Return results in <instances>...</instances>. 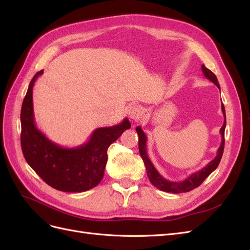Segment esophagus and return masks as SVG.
I'll return each mask as SVG.
<instances>
[{
    "instance_id": "esophagus-1",
    "label": "esophagus",
    "mask_w": 250,
    "mask_h": 250,
    "mask_svg": "<svg viewBox=\"0 0 250 250\" xmlns=\"http://www.w3.org/2000/svg\"><path fill=\"white\" fill-rule=\"evenodd\" d=\"M127 115L132 121H139L143 116V108L139 105H130L127 109Z\"/></svg>"
}]
</instances>
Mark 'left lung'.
<instances>
[{"label":"left lung","mask_w":250,"mask_h":250,"mask_svg":"<svg viewBox=\"0 0 250 250\" xmlns=\"http://www.w3.org/2000/svg\"><path fill=\"white\" fill-rule=\"evenodd\" d=\"M201 70H202V73L204 76H206V78L210 80L214 83V84L217 85V87L219 89H220V85H219V82H218L216 75L211 71H209L208 69H207V67L204 66V64L201 65ZM221 109H222L223 116H224V122H223V125L220 129L222 141L220 144V147L218 148L216 157L213 161L209 162L208 164V166H206V167L202 168L201 170H199L197 172L191 174V175L188 178L181 180V181H170L168 179L164 178L161 174L158 173V171L155 169L153 164L151 163L150 158L147 154V147H146L147 137H146L145 132L142 130L141 126H138L137 128H135V130H137L138 135H139L140 154L143 158L144 164H145L147 175H148V178H149L151 184L164 192H169V193H174V194L186 193V192H190V191L194 190L195 188L199 187L203 183V180L206 179L211 172L217 169L219 163H220V161H221L223 150H224V131H225V126H226V116H225V108H224L223 103L221 105Z\"/></svg>","instance_id":"obj_1"}]
</instances>
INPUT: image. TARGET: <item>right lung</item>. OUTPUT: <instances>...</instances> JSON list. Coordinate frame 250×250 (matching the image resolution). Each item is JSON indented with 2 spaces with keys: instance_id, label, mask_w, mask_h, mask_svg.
<instances>
[{
  "instance_id": "add662e5",
  "label": "right lung",
  "mask_w": 250,
  "mask_h": 250,
  "mask_svg": "<svg viewBox=\"0 0 250 250\" xmlns=\"http://www.w3.org/2000/svg\"><path fill=\"white\" fill-rule=\"evenodd\" d=\"M43 73L37 72L22 101L21 145L28 165L44 183L58 191L80 193L95 188L104 175L107 149L131 124L128 119L94 130L89 140L75 148H64L49 140L34 122L33 85Z\"/></svg>"
}]
</instances>
